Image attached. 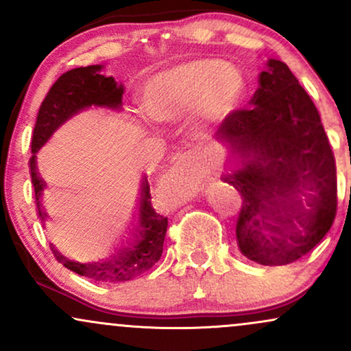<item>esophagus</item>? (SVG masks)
<instances>
[{"mask_svg": "<svg viewBox=\"0 0 351 351\" xmlns=\"http://www.w3.org/2000/svg\"><path fill=\"white\" fill-rule=\"evenodd\" d=\"M173 168L186 173L189 176H195V178H203L206 175V167L201 162V153L198 148L178 153L173 158Z\"/></svg>", "mask_w": 351, "mask_h": 351, "instance_id": "1", "label": "esophagus"}]
</instances>
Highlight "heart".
Instances as JSON below:
<instances>
[{
	"mask_svg": "<svg viewBox=\"0 0 351 351\" xmlns=\"http://www.w3.org/2000/svg\"><path fill=\"white\" fill-rule=\"evenodd\" d=\"M243 92L244 79L232 64L193 59L152 75L140 102L156 122H178L191 114L219 120L234 110Z\"/></svg>",
	"mask_w": 351,
	"mask_h": 351,
	"instance_id": "obj_1",
	"label": "heart"
}]
</instances>
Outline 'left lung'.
<instances>
[{
	"mask_svg": "<svg viewBox=\"0 0 351 351\" xmlns=\"http://www.w3.org/2000/svg\"><path fill=\"white\" fill-rule=\"evenodd\" d=\"M249 104L216 132L241 165L224 176L243 196L237 244L254 263L285 265L312 251L332 228L335 156L315 104L285 62L267 60Z\"/></svg>",
	"mask_w": 351,
	"mask_h": 351,
	"instance_id": "1",
	"label": "left lung"
}]
</instances>
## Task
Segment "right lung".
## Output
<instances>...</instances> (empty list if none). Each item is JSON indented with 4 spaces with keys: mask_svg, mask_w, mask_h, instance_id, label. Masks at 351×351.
<instances>
[{
    "mask_svg": "<svg viewBox=\"0 0 351 351\" xmlns=\"http://www.w3.org/2000/svg\"><path fill=\"white\" fill-rule=\"evenodd\" d=\"M100 71H102V66L95 64V66L77 67V69L64 72L52 84L46 99L39 107L33 142H31L33 156L29 158V173L34 186L36 209H38L41 221H46L47 217L41 203V195L46 183L39 176L38 167H36V152L51 138V135L60 125L84 108L94 106L117 110L122 107L123 86L117 84L114 77L102 75ZM167 228L168 217L158 215L153 209L150 184L145 178L142 181V188H140L138 224L135 226L134 241L120 247L114 256H110L108 259L95 261V263L82 264L64 257L62 254L56 251L54 245L51 247L56 259L64 267L71 269L72 272L95 282L117 284V282H127L142 276L143 272H147L158 263L163 252Z\"/></svg>",
    "mask_w": 351,
    "mask_h": 351,
    "instance_id": "obj_1",
    "label": "right lung"
}]
</instances>
